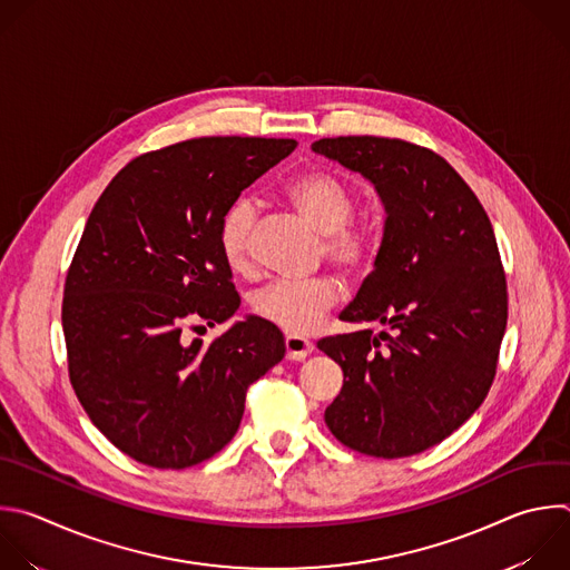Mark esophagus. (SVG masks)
<instances>
[{
  "label": "esophagus",
  "mask_w": 570,
  "mask_h": 570,
  "mask_svg": "<svg viewBox=\"0 0 570 570\" xmlns=\"http://www.w3.org/2000/svg\"><path fill=\"white\" fill-rule=\"evenodd\" d=\"M284 346H286L288 360H304L308 353H313V342H308L302 335H286Z\"/></svg>",
  "instance_id": "esophagus-1"
}]
</instances>
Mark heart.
I'll return each mask as SVG.
<instances>
[{
  "instance_id": "heart-1",
  "label": "heart",
  "mask_w": 570,
  "mask_h": 570,
  "mask_svg": "<svg viewBox=\"0 0 570 570\" xmlns=\"http://www.w3.org/2000/svg\"><path fill=\"white\" fill-rule=\"evenodd\" d=\"M288 204L322 235V255L346 277H360L373 259L371 235L351 224L355 213L353 189L331 171L311 169L284 185ZM257 226V206L242 197L228 206L219 222L217 244L233 273L253 268L250 246ZM335 279L320 275L311 279H279L253 297V311L268 324L291 333H308L337 302Z\"/></svg>"
}]
</instances>
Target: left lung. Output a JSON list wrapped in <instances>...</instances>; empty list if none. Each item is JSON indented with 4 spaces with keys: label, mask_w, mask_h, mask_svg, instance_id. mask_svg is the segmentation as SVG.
Segmentation results:
<instances>
[{
    "label": "left lung",
    "mask_w": 570,
    "mask_h": 570,
    "mask_svg": "<svg viewBox=\"0 0 570 570\" xmlns=\"http://www.w3.org/2000/svg\"><path fill=\"white\" fill-rule=\"evenodd\" d=\"M313 151L371 180L387 213L373 271L340 317L390 331L317 342L344 373L326 428L360 454H421L456 432L494 381L508 291L492 224L459 171L428 147L337 136L315 140Z\"/></svg>",
    "instance_id": "obj_1"
}]
</instances>
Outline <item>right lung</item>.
<instances>
[{
	"mask_svg": "<svg viewBox=\"0 0 570 570\" xmlns=\"http://www.w3.org/2000/svg\"><path fill=\"white\" fill-rule=\"evenodd\" d=\"M293 138L208 136L127 163L96 202L65 282L69 377L91 423L127 456L193 468L239 430L248 387L284 335L262 317L185 342L183 324L230 320L242 299L217 230Z\"/></svg>",
	"mask_w": 570,
	"mask_h": 570,
	"instance_id": "1",
	"label": "right lung"
}]
</instances>
